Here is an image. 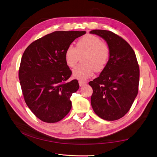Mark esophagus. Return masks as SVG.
I'll return each instance as SVG.
<instances>
[{"label":"esophagus","mask_w":157,"mask_h":157,"mask_svg":"<svg viewBox=\"0 0 157 157\" xmlns=\"http://www.w3.org/2000/svg\"><path fill=\"white\" fill-rule=\"evenodd\" d=\"M79 85L80 86H83L86 85V83L84 82V81H79Z\"/></svg>","instance_id":"esophagus-1"}]
</instances>
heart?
Segmentation results:
<instances>
[{"label":"heart","mask_w":157,"mask_h":157,"mask_svg":"<svg viewBox=\"0 0 157 157\" xmlns=\"http://www.w3.org/2000/svg\"><path fill=\"white\" fill-rule=\"evenodd\" d=\"M110 55V47L98 36L88 35L81 38L76 44V47L69 45L65 52L66 63L70 67L76 65L80 57L82 63L72 71L74 78L85 81L91 78L94 71L101 72L106 66Z\"/></svg>","instance_id":"heart-1"}]
</instances>
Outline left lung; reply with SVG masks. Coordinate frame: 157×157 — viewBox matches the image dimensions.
<instances>
[{"label": "left lung", "mask_w": 157, "mask_h": 157, "mask_svg": "<svg viewBox=\"0 0 157 157\" xmlns=\"http://www.w3.org/2000/svg\"><path fill=\"white\" fill-rule=\"evenodd\" d=\"M103 38L110 47L108 62L99 76L90 81L91 105L101 119L115 121L124 116L137 96L139 67L132 47L116 34L106 30L90 31Z\"/></svg>", "instance_id": "left-lung-1"}]
</instances>
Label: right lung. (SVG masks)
I'll list each match as a JSON object with an SVG mask.
<instances>
[{
    "label": "right lung",
    "mask_w": 157,
    "mask_h": 157,
    "mask_svg": "<svg viewBox=\"0 0 157 157\" xmlns=\"http://www.w3.org/2000/svg\"><path fill=\"white\" fill-rule=\"evenodd\" d=\"M86 31H54L31 43L20 62L19 79L24 100L39 119L49 123L71 110V97L79 89L76 79L66 82L72 72L65 59L67 47Z\"/></svg>",
    "instance_id": "add662e5"
}]
</instances>
